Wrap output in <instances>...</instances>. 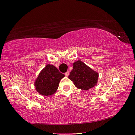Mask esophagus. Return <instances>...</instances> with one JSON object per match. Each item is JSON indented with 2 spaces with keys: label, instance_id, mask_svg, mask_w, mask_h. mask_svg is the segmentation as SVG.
Segmentation results:
<instances>
[{
  "label": "esophagus",
  "instance_id": "34e87169",
  "mask_svg": "<svg viewBox=\"0 0 135 135\" xmlns=\"http://www.w3.org/2000/svg\"><path fill=\"white\" fill-rule=\"evenodd\" d=\"M69 74H70V72H69V71H67V72H66L65 73V76H68Z\"/></svg>",
  "mask_w": 135,
  "mask_h": 135
}]
</instances>
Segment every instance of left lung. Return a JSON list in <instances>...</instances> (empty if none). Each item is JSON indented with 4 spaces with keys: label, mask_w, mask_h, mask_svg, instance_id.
I'll list each match as a JSON object with an SVG mask.
<instances>
[{
    "label": "left lung",
    "mask_w": 135,
    "mask_h": 135,
    "mask_svg": "<svg viewBox=\"0 0 135 135\" xmlns=\"http://www.w3.org/2000/svg\"><path fill=\"white\" fill-rule=\"evenodd\" d=\"M98 73L88 66L81 60L73 63V70L68 78L74 82L76 88L87 90L93 88L97 84Z\"/></svg>",
    "instance_id": "obj_1"
}]
</instances>
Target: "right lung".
<instances>
[{"instance_id": "right-lung-1", "label": "right lung", "mask_w": 135, "mask_h": 135, "mask_svg": "<svg viewBox=\"0 0 135 135\" xmlns=\"http://www.w3.org/2000/svg\"><path fill=\"white\" fill-rule=\"evenodd\" d=\"M65 75L52 64H47L34 81V86L38 93L43 95L54 94L59 87L60 80Z\"/></svg>"}]
</instances>
